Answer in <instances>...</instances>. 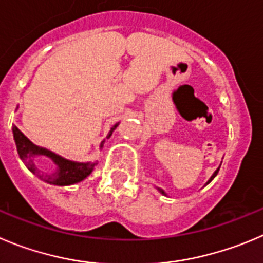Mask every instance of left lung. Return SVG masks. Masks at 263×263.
<instances>
[{"label":"left lung","instance_id":"8db88e82","mask_svg":"<svg viewBox=\"0 0 263 263\" xmlns=\"http://www.w3.org/2000/svg\"><path fill=\"white\" fill-rule=\"evenodd\" d=\"M219 168H220V166H219V167H218L217 168V170H215L214 171V174H213V175L212 176H210V179H209V180H208V181H206V184H209L210 183V181H212L213 180V179H214L215 178V176H217V174H218V171H219ZM206 184H205V185H206ZM157 188V190H158L159 191V192H161L162 193V195H163V196H167V195H166V192H165V191H163V190H161V188H158V187H156Z\"/></svg>","mask_w":263,"mask_h":263}]
</instances>
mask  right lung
I'll use <instances>...</instances> for the list:
<instances>
[{
	"instance_id": "add662e5",
	"label": "right lung",
	"mask_w": 263,
	"mask_h": 263,
	"mask_svg": "<svg viewBox=\"0 0 263 263\" xmlns=\"http://www.w3.org/2000/svg\"><path fill=\"white\" fill-rule=\"evenodd\" d=\"M119 126V122L115 123L114 126L110 128L109 134H107L106 139L111 136L114 129ZM13 135L14 140H15L16 151H18L19 157L23 161L24 165L27 166L31 173L37 175L41 180L46 181L49 184H54V185H71V184L79 183V181L84 180L87 176L90 175L95 166L97 165V162H75L66 159L63 157L58 156V154L53 153V152L48 151L45 148L35 145L32 143L28 137L23 135V132L18 128L16 126L13 127ZM105 140L100 145V149L104 148ZM37 156H45L49 158L53 162L54 168L50 172H44L39 169L35 165V158Z\"/></svg>"
}]
</instances>
